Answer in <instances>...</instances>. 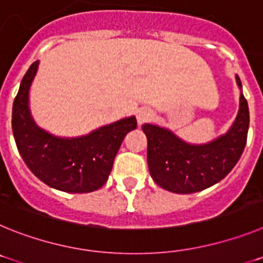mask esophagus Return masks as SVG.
Instances as JSON below:
<instances>
[{
	"mask_svg": "<svg viewBox=\"0 0 263 263\" xmlns=\"http://www.w3.org/2000/svg\"><path fill=\"white\" fill-rule=\"evenodd\" d=\"M152 110L148 108H141L138 109V111H137V122H138V125L141 126V125L146 124L150 118H152Z\"/></svg>",
	"mask_w": 263,
	"mask_h": 263,
	"instance_id": "esophagus-1",
	"label": "esophagus"
}]
</instances>
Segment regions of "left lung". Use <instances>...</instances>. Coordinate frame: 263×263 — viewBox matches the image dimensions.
<instances>
[{"mask_svg": "<svg viewBox=\"0 0 263 263\" xmlns=\"http://www.w3.org/2000/svg\"><path fill=\"white\" fill-rule=\"evenodd\" d=\"M240 88V108L227 133L206 143H190L170 129L145 124L147 137V164L159 187L174 194H194L224 179L241 158L249 130V106Z\"/></svg>", "mask_w": 263, "mask_h": 263, "instance_id": "8db88e82", "label": "left lung"}]
</instances>
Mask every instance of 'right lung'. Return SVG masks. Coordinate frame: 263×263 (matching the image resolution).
I'll return each instance as SVG.
<instances>
[{"label":"right lung","mask_w":263,"mask_h":263,"mask_svg":"<svg viewBox=\"0 0 263 263\" xmlns=\"http://www.w3.org/2000/svg\"><path fill=\"white\" fill-rule=\"evenodd\" d=\"M34 62L14 99L11 127L18 152L39 180L69 194L93 192L109 178L121 143L137 127L134 116L121 118L80 137L53 136L36 125L30 110V88L38 72Z\"/></svg>","instance_id":"1"}]
</instances>
